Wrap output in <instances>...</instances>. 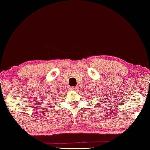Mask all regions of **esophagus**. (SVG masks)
I'll use <instances>...</instances> for the list:
<instances>
[{"label": "esophagus", "mask_w": 150, "mask_h": 150, "mask_svg": "<svg viewBox=\"0 0 150 150\" xmlns=\"http://www.w3.org/2000/svg\"><path fill=\"white\" fill-rule=\"evenodd\" d=\"M69 89H70L71 91H77L78 88H77V87H71Z\"/></svg>", "instance_id": "34e87169"}]
</instances>
